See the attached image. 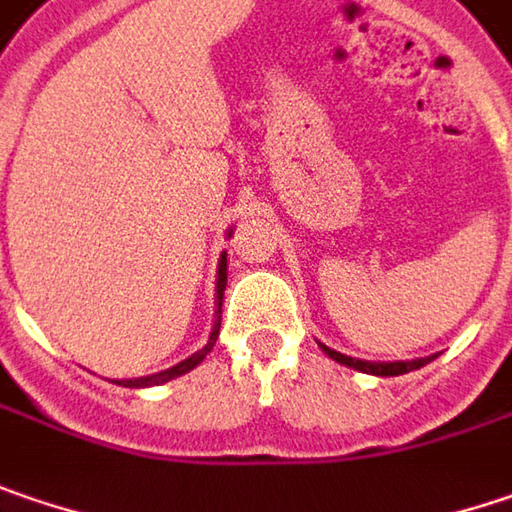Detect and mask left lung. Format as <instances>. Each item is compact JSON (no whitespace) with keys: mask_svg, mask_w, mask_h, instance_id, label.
I'll return each mask as SVG.
<instances>
[{"mask_svg":"<svg viewBox=\"0 0 512 512\" xmlns=\"http://www.w3.org/2000/svg\"><path fill=\"white\" fill-rule=\"evenodd\" d=\"M322 351L331 357V360H337V363H343L348 369H357L363 371V374H377V377H397V374H406V371L412 369H421L423 363H429L432 357H423V360H397V363H369V360H354V357H345L340 351H334V348H328V345H322Z\"/></svg>","mask_w":512,"mask_h":512,"instance_id":"1","label":"left lung"}]
</instances>
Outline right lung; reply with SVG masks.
I'll return each instance as SVG.
<instances>
[{
    "label": "right lung",
    "instance_id": "1",
    "mask_svg": "<svg viewBox=\"0 0 512 512\" xmlns=\"http://www.w3.org/2000/svg\"><path fill=\"white\" fill-rule=\"evenodd\" d=\"M216 294H218V308H221V299H224V285H227V253L221 256V262H218V282H216ZM218 325L221 320L216 322V328H213V334H210V340L207 345L201 348V351H195L192 357H187L184 363H178V366H172L167 371H158V374H149V377H135V380H115L117 386H129V389H141V386H155V383H167L172 377H178V374H184V371L195 369L207 354H210V348L216 345V337H218Z\"/></svg>",
    "mask_w": 512,
    "mask_h": 512
}]
</instances>
